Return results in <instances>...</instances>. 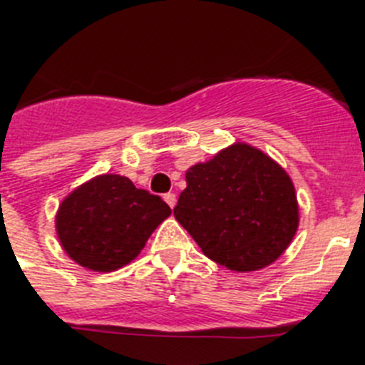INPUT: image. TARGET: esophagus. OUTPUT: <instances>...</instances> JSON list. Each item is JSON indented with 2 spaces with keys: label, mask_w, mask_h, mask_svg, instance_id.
<instances>
[{
  "label": "esophagus",
  "mask_w": 365,
  "mask_h": 365,
  "mask_svg": "<svg viewBox=\"0 0 365 365\" xmlns=\"http://www.w3.org/2000/svg\"><path fill=\"white\" fill-rule=\"evenodd\" d=\"M163 200L169 204L170 209H174V205H176V195H173V192H167V195L163 196Z\"/></svg>",
  "instance_id": "esophagus-1"
}]
</instances>
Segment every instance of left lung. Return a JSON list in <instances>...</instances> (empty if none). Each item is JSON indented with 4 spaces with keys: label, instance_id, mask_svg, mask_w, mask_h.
<instances>
[{
    "label": "left lung",
    "instance_id": "8db88e82",
    "mask_svg": "<svg viewBox=\"0 0 365 365\" xmlns=\"http://www.w3.org/2000/svg\"><path fill=\"white\" fill-rule=\"evenodd\" d=\"M174 217L227 270L255 272L290 246L297 226L296 189L287 170L248 143L224 148L185 173Z\"/></svg>",
    "mask_w": 365,
    "mask_h": 365
}]
</instances>
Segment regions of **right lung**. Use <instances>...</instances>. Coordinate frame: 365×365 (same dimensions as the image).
Segmentation results:
<instances>
[{
  "mask_svg": "<svg viewBox=\"0 0 365 365\" xmlns=\"http://www.w3.org/2000/svg\"><path fill=\"white\" fill-rule=\"evenodd\" d=\"M169 215L160 196L119 174H101L66 196L55 227L69 259L88 270L113 272L138 257Z\"/></svg>",
  "mask_w": 365,
  "mask_h": 365,
  "instance_id": "right-lung-1",
  "label": "right lung"
}]
</instances>
